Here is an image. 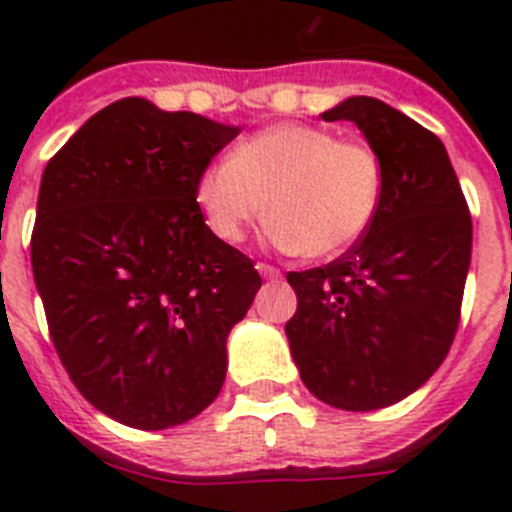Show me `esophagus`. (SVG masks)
<instances>
[{
    "mask_svg": "<svg viewBox=\"0 0 512 512\" xmlns=\"http://www.w3.org/2000/svg\"><path fill=\"white\" fill-rule=\"evenodd\" d=\"M256 269H259V274L264 279H282V271L277 269V266L271 264H256Z\"/></svg>",
    "mask_w": 512,
    "mask_h": 512,
    "instance_id": "esophagus-1",
    "label": "esophagus"
}]
</instances>
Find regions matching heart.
I'll return each instance as SVG.
<instances>
[{
	"label": "heart",
	"instance_id": "1",
	"mask_svg": "<svg viewBox=\"0 0 512 512\" xmlns=\"http://www.w3.org/2000/svg\"><path fill=\"white\" fill-rule=\"evenodd\" d=\"M382 189V161L369 143L279 122L207 166L194 197L220 241H243L269 212L271 238L279 246L305 259H328L369 230Z\"/></svg>",
	"mask_w": 512,
	"mask_h": 512
}]
</instances>
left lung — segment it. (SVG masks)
<instances>
[{
  "label": "left lung",
  "mask_w": 512,
  "mask_h": 512,
  "mask_svg": "<svg viewBox=\"0 0 512 512\" xmlns=\"http://www.w3.org/2000/svg\"><path fill=\"white\" fill-rule=\"evenodd\" d=\"M351 120L382 161L377 217L341 259L289 271L284 325L300 377L341 410L395 405L431 379L454 343L472 256V215L441 140L374 97L323 112Z\"/></svg>",
  "instance_id": "obj_1"
}]
</instances>
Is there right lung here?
Listing matches in <instances>:
<instances>
[{
  "instance_id": "right-lung-1",
  "label": "right lung",
  "mask_w": 512,
  "mask_h": 512,
  "mask_svg": "<svg viewBox=\"0 0 512 512\" xmlns=\"http://www.w3.org/2000/svg\"><path fill=\"white\" fill-rule=\"evenodd\" d=\"M238 133L128 97L43 171L30 259L53 346L76 390L130 428L187 423L215 400L225 338L261 287L194 197Z\"/></svg>"
}]
</instances>
